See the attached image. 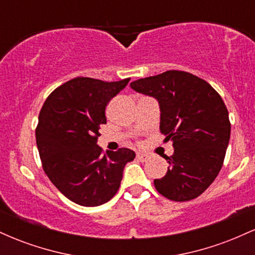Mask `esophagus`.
Here are the masks:
<instances>
[{
  "instance_id": "esophagus-1",
  "label": "esophagus",
  "mask_w": 255,
  "mask_h": 255,
  "mask_svg": "<svg viewBox=\"0 0 255 255\" xmlns=\"http://www.w3.org/2000/svg\"><path fill=\"white\" fill-rule=\"evenodd\" d=\"M148 154H145V153H136V159H139L140 162H146V160H148Z\"/></svg>"
}]
</instances>
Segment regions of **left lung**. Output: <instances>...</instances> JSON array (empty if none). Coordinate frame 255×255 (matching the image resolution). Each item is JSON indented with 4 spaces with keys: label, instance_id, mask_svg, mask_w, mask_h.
Segmentation results:
<instances>
[{
    "label": "left lung",
    "instance_id": "left-lung-1",
    "mask_svg": "<svg viewBox=\"0 0 255 255\" xmlns=\"http://www.w3.org/2000/svg\"><path fill=\"white\" fill-rule=\"evenodd\" d=\"M130 87L159 102L160 131L174 147L165 157V176L153 181L158 193L172 201L198 198L217 177L229 144L223 99L207 81L183 71L139 79Z\"/></svg>",
    "mask_w": 255,
    "mask_h": 255
}]
</instances>
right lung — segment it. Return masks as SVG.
I'll return each mask as SVG.
<instances>
[{
  "label": "right lung",
  "instance_id": "obj_1",
  "mask_svg": "<svg viewBox=\"0 0 255 255\" xmlns=\"http://www.w3.org/2000/svg\"><path fill=\"white\" fill-rule=\"evenodd\" d=\"M129 80L78 77L44 102L36 128L43 170L73 203L87 207L108 203L119 191L125 165L135 158L129 148L103 153L97 145L107 105Z\"/></svg>",
  "mask_w": 255,
  "mask_h": 255
}]
</instances>
